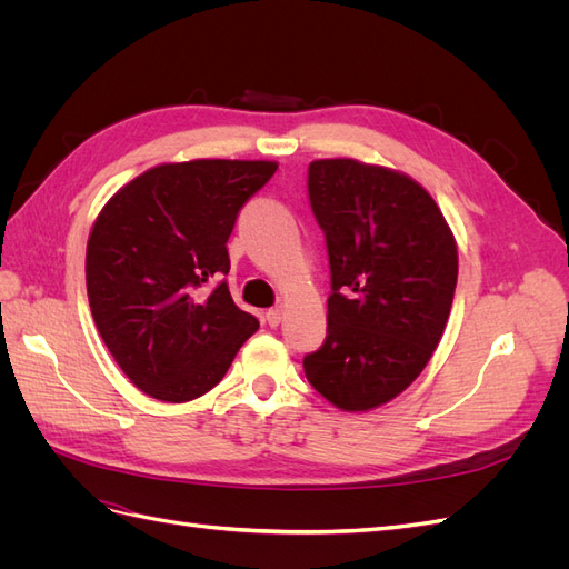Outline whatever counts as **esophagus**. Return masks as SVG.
<instances>
[{
    "mask_svg": "<svg viewBox=\"0 0 569 569\" xmlns=\"http://www.w3.org/2000/svg\"><path fill=\"white\" fill-rule=\"evenodd\" d=\"M282 318H284V308L282 306H274V308H270V311L266 313V320H268L270 327H278L282 322Z\"/></svg>",
    "mask_w": 569,
    "mask_h": 569,
    "instance_id": "1",
    "label": "esophagus"
}]
</instances>
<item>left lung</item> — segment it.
Wrapping results in <instances>:
<instances>
[{
	"mask_svg": "<svg viewBox=\"0 0 569 569\" xmlns=\"http://www.w3.org/2000/svg\"><path fill=\"white\" fill-rule=\"evenodd\" d=\"M308 197L330 256L327 337L308 382L360 412L396 399L439 347L458 280L453 232L406 173L356 159L308 166Z\"/></svg>",
	"mask_w": 569,
	"mask_h": 569,
	"instance_id": "8db88e82",
	"label": "left lung"
}]
</instances>
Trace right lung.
<instances>
[{"mask_svg":"<svg viewBox=\"0 0 569 569\" xmlns=\"http://www.w3.org/2000/svg\"><path fill=\"white\" fill-rule=\"evenodd\" d=\"M278 163L197 159L144 170L97 216L84 258L97 330L128 380L184 403L211 391L258 330L228 282L237 213Z\"/></svg>","mask_w":569,"mask_h":569,"instance_id":"1","label":"right lung"}]
</instances>
